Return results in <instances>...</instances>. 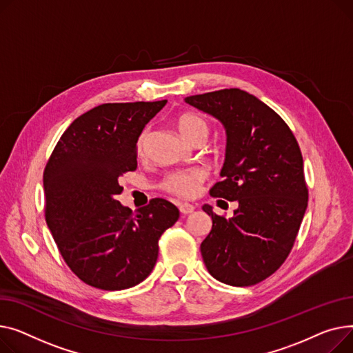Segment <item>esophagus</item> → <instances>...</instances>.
<instances>
[{"mask_svg":"<svg viewBox=\"0 0 353 353\" xmlns=\"http://www.w3.org/2000/svg\"><path fill=\"white\" fill-rule=\"evenodd\" d=\"M178 208H179L181 214L186 215V214H191V212H194L195 206H194L192 203H188V202H179V203H178Z\"/></svg>","mask_w":353,"mask_h":353,"instance_id":"obj_1","label":"esophagus"}]
</instances>
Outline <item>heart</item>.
I'll list each match as a JSON object with an SVG mask.
<instances>
[{
	"label": "heart",
	"instance_id": "1",
	"mask_svg": "<svg viewBox=\"0 0 353 353\" xmlns=\"http://www.w3.org/2000/svg\"><path fill=\"white\" fill-rule=\"evenodd\" d=\"M176 127L182 137L188 141H192L199 135H208L206 121L201 115L194 112H186L179 115L176 121ZM145 137H147V131L142 132V135L138 139V151H142L143 148ZM205 171L201 168H194L188 171H175L163 179V188L168 192L179 196H192L198 190V185L205 179Z\"/></svg>",
	"mask_w": 353,
	"mask_h": 353
}]
</instances>
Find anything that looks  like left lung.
<instances>
[{
  "mask_svg": "<svg viewBox=\"0 0 353 353\" xmlns=\"http://www.w3.org/2000/svg\"><path fill=\"white\" fill-rule=\"evenodd\" d=\"M185 102L223 125V181L210 194L238 202L228 219L211 205L202 206L212 219V230L201 243L205 266L226 285H255L285 262L306 211L299 145L272 108L239 88L191 95Z\"/></svg>",
  "mask_w": 353,
  "mask_h": 353,
  "instance_id": "obj_1",
  "label": "left lung"
}]
</instances>
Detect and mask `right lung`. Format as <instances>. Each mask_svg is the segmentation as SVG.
<instances>
[{
    "label": "right lung",
    "instance_id": "obj_1",
    "mask_svg": "<svg viewBox=\"0 0 353 353\" xmlns=\"http://www.w3.org/2000/svg\"><path fill=\"white\" fill-rule=\"evenodd\" d=\"M165 103H102L71 123L47 162L46 219L52 238L71 271L103 291L147 278L161 235L179 218L176 206L162 198L135 212L117 201L119 176L137 170L138 138Z\"/></svg>",
    "mask_w": 353,
    "mask_h": 353
}]
</instances>
